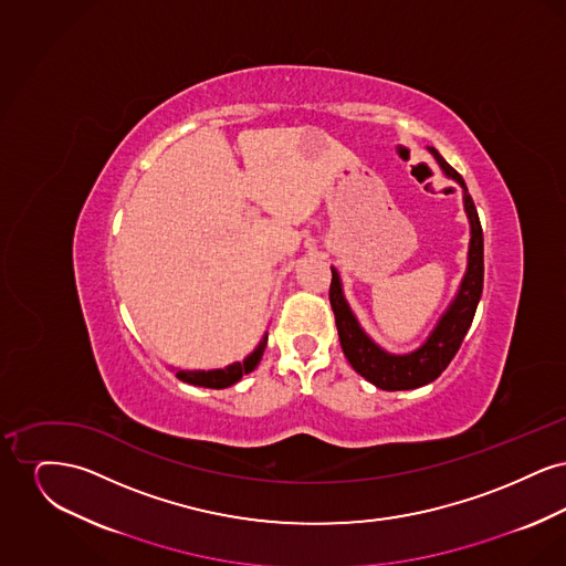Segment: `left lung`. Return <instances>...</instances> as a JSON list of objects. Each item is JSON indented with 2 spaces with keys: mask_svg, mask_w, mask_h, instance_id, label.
Listing matches in <instances>:
<instances>
[{
  "mask_svg": "<svg viewBox=\"0 0 566 566\" xmlns=\"http://www.w3.org/2000/svg\"><path fill=\"white\" fill-rule=\"evenodd\" d=\"M432 157L443 169V174L452 180H457L462 187V201L464 212L471 224V242H469V259L467 271L458 286L457 296L450 303V307L443 312L437 326L432 328L429 339L409 354H390L381 350L376 342L360 328L358 321L352 314L350 305L342 291V280L335 268L328 298L335 314V324L342 342V350L346 354L352 369L365 377L381 390H413L420 386L431 384L432 379L441 376L450 360L457 356L458 348L473 323L482 289H484V233L480 224V216L475 210V203L471 195L467 192V185L462 176L452 165L434 150L429 148Z\"/></svg>",
  "mask_w": 566,
  "mask_h": 566,
  "instance_id": "8db88e82",
  "label": "left lung"
}]
</instances>
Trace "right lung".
Instances as JSON below:
<instances>
[{
	"label": "right lung",
	"mask_w": 566,
	"mask_h": 566,
	"mask_svg": "<svg viewBox=\"0 0 566 566\" xmlns=\"http://www.w3.org/2000/svg\"><path fill=\"white\" fill-rule=\"evenodd\" d=\"M265 346H268V335L263 337V342L259 344V348L252 352L243 363H233V365H229V367H224V369H214V371H178L176 377L182 379V381H187V384H192V386L216 388V390L229 388V386H233L235 381H240L245 374H250V371L256 369V365H259L261 358H263Z\"/></svg>",
	"instance_id": "1"
}]
</instances>
